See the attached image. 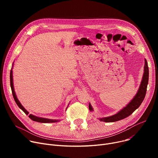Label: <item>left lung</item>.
<instances>
[{"instance_id":"left-lung-1","label":"left lung","mask_w":158,"mask_h":158,"mask_svg":"<svg viewBox=\"0 0 158 158\" xmlns=\"http://www.w3.org/2000/svg\"><path fill=\"white\" fill-rule=\"evenodd\" d=\"M148 81V64L146 60H145V65H144V73L143 78L141 82L139 88L138 90V92L135 97L132 99L131 101L122 110H121L118 113L110 117L101 118H99L101 121L104 122H117L126 117H129L132 113H133L136 109H138L139 106L142 103L143 99L145 97L147 88ZM89 110L90 111H93V108L90 104H89Z\"/></svg>"}]
</instances>
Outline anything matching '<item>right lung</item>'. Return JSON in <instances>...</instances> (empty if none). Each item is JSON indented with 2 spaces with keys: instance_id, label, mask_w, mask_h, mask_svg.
Here are the masks:
<instances>
[{
  "instance_id": "obj_1",
  "label": "right lung",
  "mask_w": 158,
  "mask_h": 158,
  "mask_svg": "<svg viewBox=\"0 0 158 158\" xmlns=\"http://www.w3.org/2000/svg\"><path fill=\"white\" fill-rule=\"evenodd\" d=\"M13 72L12 70H11L10 72V85H11V91H12V94H13V98L15 99V101L17 104V106L20 107V108L26 114H29V112L24 108V107L22 106V104H20V101H19V99L16 97L15 92L14 90V87H13ZM29 117L33 121H36L38 122H41V123H53V122H57L59 120H53V119H48V118H41V117H36L35 115H32L31 114H30L29 115Z\"/></svg>"
}]
</instances>
